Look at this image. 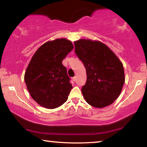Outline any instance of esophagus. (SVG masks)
<instances>
[{"label":"esophagus","instance_id":"1","mask_svg":"<svg viewBox=\"0 0 147 147\" xmlns=\"http://www.w3.org/2000/svg\"><path fill=\"white\" fill-rule=\"evenodd\" d=\"M76 76H74V77H73V78H72V80H73L74 81V82L76 81Z\"/></svg>","mask_w":147,"mask_h":147}]
</instances>
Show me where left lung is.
<instances>
[{
  "label": "left lung",
  "mask_w": 147,
  "mask_h": 147,
  "mask_svg": "<svg viewBox=\"0 0 147 147\" xmlns=\"http://www.w3.org/2000/svg\"><path fill=\"white\" fill-rule=\"evenodd\" d=\"M74 46L86 69L87 80L82 88L86 101L94 108L110 105L118 98L125 80L123 63L100 41L80 39Z\"/></svg>",
  "instance_id": "obj_1"
}]
</instances>
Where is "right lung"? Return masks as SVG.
Wrapping results in <instances>:
<instances>
[{
	"mask_svg": "<svg viewBox=\"0 0 147 147\" xmlns=\"http://www.w3.org/2000/svg\"><path fill=\"white\" fill-rule=\"evenodd\" d=\"M73 49V45L66 39L48 41L35 53L27 67V89L32 98L44 108H56L67 100L73 86L62 61Z\"/></svg>",
	"mask_w": 147,
	"mask_h": 147,
	"instance_id": "1",
	"label": "right lung"
}]
</instances>
